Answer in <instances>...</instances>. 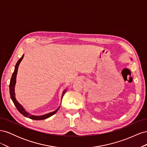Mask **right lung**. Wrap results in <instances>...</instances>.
<instances>
[{
  "label": "right lung",
  "mask_w": 147,
  "mask_h": 147,
  "mask_svg": "<svg viewBox=\"0 0 147 147\" xmlns=\"http://www.w3.org/2000/svg\"><path fill=\"white\" fill-rule=\"evenodd\" d=\"M24 55L22 56V57L18 61L17 63L16 64V65L15 67V70L14 72H13V74H12V76L10 80V85H9V90H10V97L11 99L13 101V103H14L15 107H16V109H18V110L19 111V112L23 115H24V117L29 118L30 119H34V120H42V119H47L49 117H50L52 115H53L54 114H55L57 112V110H59L60 106L58 108H57L56 110H55L54 112H52L50 113H48L47 114L45 115H41V116H36V115H31L29 113H28V112H26V110L24 109V107L23 106H22L18 100H16V97H15V84H16V75H17V72H18V67L19 65L21 63V61H22V59H23L24 57ZM67 90H65L63 92V94H62V97H61V99L63 98V97L64 94V93Z\"/></svg>",
  "instance_id": "1"
}]
</instances>
